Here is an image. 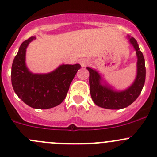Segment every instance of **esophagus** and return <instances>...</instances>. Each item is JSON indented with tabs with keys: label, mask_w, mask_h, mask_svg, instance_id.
<instances>
[{
	"label": "esophagus",
	"mask_w": 157,
	"mask_h": 157,
	"mask_svg": "<svg viewBox=\"0 0 157 157\" xmlns=\"http://www.w3.org/2000/svg\"><path fill=\"white\" fill-rule=\"evenodd\" d=\"M79 63L82 67H86V65H88L89 64V60L86 59H82L79 61Z\"/></svg>",
	"instance_id": "esophagus-1"
}]
</instances>
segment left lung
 Masks as SVG:
<instances>
[{
  "mask_svg": "<svg viewBox=\"0 0 157 157\" xmlns=\"http://www.w3.org/2000/svg\"><path fill=\"white\" fill-rule=\"evenodd\" d=\"M129 41L136 51L137 75L133 84L122 92H116L109 87L102 86L100 83L101 77L96 71L87 68L89 71L90 94L95 105L109 109H121L126 108L138 98L146 79V66L143 55L140 50L136 40L129 38Z\"/></svg>",
  "mask_w": 157,
  "mask_h": 157,
  "instance_id": "1",
  "label": "left lung"
}]
</instances>
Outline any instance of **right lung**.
<instances>
[{"instance_id": "add662e5", "label": "right lung", "mask_w": 157, "mask_h": 157, "mask_svg": "<svg viewBox=\"0 0 157 157\" xmlns=\"http://www.w3.org/2000/svg\"><path fill=\"white\" fill-rule=\"evenodd\" d=\"M32 36L21 44L11 67L13 89L21 99L34 109H47L63 102L79 64L62 65L48 74H33L25 65V52Z\"/></svg>"}]
</instances>
